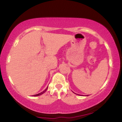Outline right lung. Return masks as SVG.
<instances>
[{"label": "right lung", "instance_id": "1", "mask_svg": "<svg viewBox=\"0 0 122 122\" xmlns=\"http://www.w3.org/2000/svg\"><path fill=\"white\" fill-rule=\"evenodd\" d=\"M48 89V87H46V89L44 90V91L43 92H41V93H39V94H35V95H33L34 96H40V95H41L42 94H43V93H44L45 92H46V90Z\"/></svg>", "mask_w": 122, "mask_h": 122}]
</instances>
